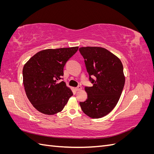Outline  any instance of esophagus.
<instances>
[{
  "label": "esophagus",
  "instance_id": "obj_1",
  "mask_svg": "<svg viewBox=\"0 0 154 154\" xmlns=\"http://www.w3.org/2000/svg\"><path fill=\"white\" fill-rule=\"evenodd\" d=\"M82 87L80 86V85H79V86H78L76 88V90L77 91H81L82 90Z\"/></svg>",
  "mask_w": 154,
  "mask_h": 154
}]
</instances>
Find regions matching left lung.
I'll return each mask as SVG.
<instances>
[{
    "mask_svg": "<svg viewBox=\"0 0 154 154\" xmlns=\"http://www.w3.org/2000/svg\"><path fill=\"white\" fill-rule=\"evenodd\" d=\"M79 51L93 83L92 87H85L87 99L80 102L81 109L91 118L104 117L114 109L122 93L125 82L123 64L103 48L82 47Z\"/></svg>",
    "mask_w": 154,
    "mask_h": 154,
    "instance_id": "left-lung-1",
    "label": "left lung"
}]
</instances>
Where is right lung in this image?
Instances as JSON below:
<instances>
[{
  "label": "right lung",
  "mask_w": 154,
  "mask_h": 154,
  "mask_svg": "<svg viewBox=\"0 0 154 154\" xmlns=\"http://www.w3.org/2000/svg\"><path fill=\"white\" fill-rule=\"evenodd\" d=\"M78 47L48 49L36 53L23 67V83L31 103L41 113L61 112L73 94L64 82L63 67Z\"/></svg>",
  "instance_id": "1"
}]
</instances>
